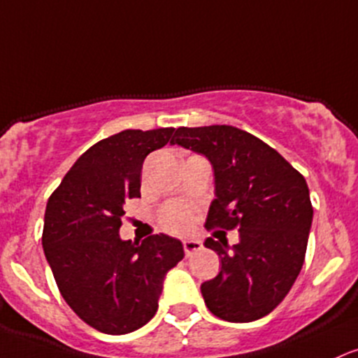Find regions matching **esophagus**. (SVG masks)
Here are the masks:
<instances>
[{"instance_id": "obj_1", "label": "esophagus", "mask_w": 358, "mask_h": 358, "mask_svg": "<svg viewBox=\"0 0 358 358\" xmlns=\"http://www.w3.org/2000/svg\"><path fill=\"white\" fill-rule=\"evenodd\" d=\"M183 250H185V257H192L199 250H202V243L197 241V239H185L183 241Z\"/></svg>"}]
</instances>
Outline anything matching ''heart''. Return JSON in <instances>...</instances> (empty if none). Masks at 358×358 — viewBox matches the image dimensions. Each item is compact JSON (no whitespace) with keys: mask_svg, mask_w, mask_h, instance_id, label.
Returning a JSON list of instances; mask_svg holds the SVG:
<instances>
[{"mask_svg":"<svg viewBox=\"0 0 358 358\" xmlns=\"http://www.w3.org/2000/svg\"><path fill=\"white\" fill-rule=\"evenodd\" d=\"M158 221L168 233L185 234L195 222V207L182 200H171L159 209Z\"/></svg>","mask_w":358,"mask_h":358,"instance_id":"obj_1","label":"heart"}]
</instances>
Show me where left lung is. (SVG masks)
I'll list each match as a JSON object with an SVG mask.
<instances>
[{
	"label": "left lung",
	"instance_id": "obj_1",
	"mask_svg": "<svg viewBox=\"0 0 358 358\" xmlns=\"http://www.w3.org/2000/svg\"><path fill=\"white\" fill-rule=\"evenodd\" d=\"M171 144L209 158L215 199L207 229H238L239 243L207 238L221 272L200 285L214 316L250 323L272 313L299 275L313 222L309 188L287 159L233 125L178 127Z\"/></svg>",
	"mask_w": 358,
	"mask_h": 358
}]
</instances>
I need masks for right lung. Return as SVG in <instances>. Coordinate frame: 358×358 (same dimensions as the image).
I'll return each mask as SVG.
<instances>
[{"label": "right lung", "instance_id": "obj_1", "mask_svg": "<svg viewBox=\"0 0 358 358\" xmlns=\"http://www.w3.org/2000/svg\"><path fill=\"white\" fill-rule=\"evenodd\" d=\"M173 127L127 129L78 158L45 207L42 246L59 292L86 324L107 335L141 328L158 311L163 278L185 253L178 239L152 234L122 241L127 200L141 197L149 152Z\"/></svg>", "mask_w": 358, "mask_h": 358}]
</instances>
